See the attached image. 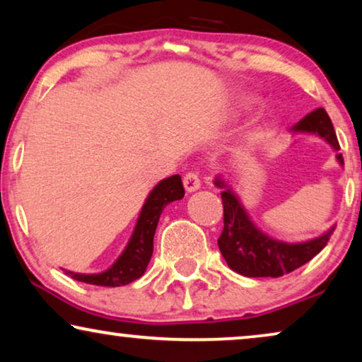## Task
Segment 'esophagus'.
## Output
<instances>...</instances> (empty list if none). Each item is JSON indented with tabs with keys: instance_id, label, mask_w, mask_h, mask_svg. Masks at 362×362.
<instances>
[{
	"instance_id": "1",
	"label": "esophagus",
	"mask_w": 362,
	"mask_h": 362,
	"mask_svg": "<svg viewBox=\"0 0 362 362\" xmlns=\"http://www.w3.org/2000/svg\"><path fill=\"white\" fill-rule=\"evenodd\" d=\"M182 185H185V189L187 192H194L196 189H199V187H201L199 173H196V171L186 173L185 177H182Z\"/></svg>"
}]
</instances>
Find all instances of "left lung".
Segmentation results:
<instances>
[{
	"mask_svg": "<svg viewBox=\"0 0 362 362\" xmlns=\"http://www.w3.org/2000/svg\"><path fill=\"white\" fill-rule=\"evenodd\" d=\"M291 132L316 133L318 136L325 138L336 151L339 150L333 123L325 108H316L301 118L291 128ZM336 158L341 165H344L341 153H338ZM216 185L219 187L226 186L221 180H216ZM221 197L222 206H224V229L217 239V245L227 265L244 276L279 279L281 275L290 274L310 262L316 254H320L334 230L333 227L318 239L301 242V244H286V242L275 240L262 234L230 189L222 191Z\"/></svg>",
	"mask_w": 362,
	"mask_h": 362,
	"instance_id": "8db88e82",
	"label": "left lung"
}]
</instances>
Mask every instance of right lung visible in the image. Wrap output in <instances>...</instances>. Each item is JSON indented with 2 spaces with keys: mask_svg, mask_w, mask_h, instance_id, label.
I'll use <instances>...</instances> for the list:
<instances>
[{
  "mask_svg": "<svg viewBox=\"0 0 362 362\" xmlns=\"http://www.w3.org/2000/svg\"><path fill=\"white\" fill-rule=\"evenodd\" d=\"M182 196H185V187H182L180 175L166 177V180L158 182V186L150 192L141 207L135 230H133L127 249L123 250V254L118 257V260L110 269L95 275L74 274V272L67 270L66 274L71 275L74 280L98 286H122L140 279L145 274L148 262L151 259L153 237H155L163 209L170 202L182 199Z\"/></svg>",
  "mask_w": 362,
  "mask_h": 362,
  "instance_id": "right-lung-1",
  "label": "right lung"
}]
</instances>
